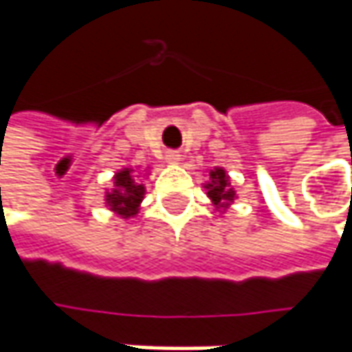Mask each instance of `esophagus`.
Returning <instances> with one entry per match:
<instances>
[{
  "instance_id": "34e87169",
  "label": "esophagus",
  "mask_w": 352,
  "mask_h": 352,
  "mask_svg": "<svg viewBox=\"0 0 352 352\" xmlns=\"http://www.w3.org/2000/svg\"><path fill=\"white\" fill-rule=\"evenodd\" d=\"M166 160H168L170 164H178V162H180V153L168 151V153H166Z\"/></svg>"
}]
</instances>
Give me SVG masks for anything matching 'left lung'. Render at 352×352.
<instances>
[{
  "label": "left lung",
  "instance_id": "8db88e82",
  "mask_svg": "<svg viewBox=\"0 0 352 352\" xmlns=\"http://www.w3.org/2000/svg\"><path fill=\"white\" fill-rule=\"evenodd\" d=\"M204 188H206V194L213 204V208L221 213L229 210V206L236 199L235 188L231 186V180L223 168L210 170V180L204 184Z\"/></svg>",
  "mask_w": 352,
  "mask_h": 352
}]
</instances>
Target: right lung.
Segmentation results:
<instances>
[{
  "label": "right lung",
  "instance_id": "1",
  "mask_svg": "<svg viewBox=\"0 0 352 352\" xmlns=\"http://www.w3.org/2000/svg\"><path fill=\"white\" fill-rule=\"evenodd\" d=\"M144 184L133 168H121L113 174V186L105 192V206L123 219L137 217L144 197Z\"/></svg>",
  "mask_w": 352,
  "mask_h": 352
}]
</instances>
